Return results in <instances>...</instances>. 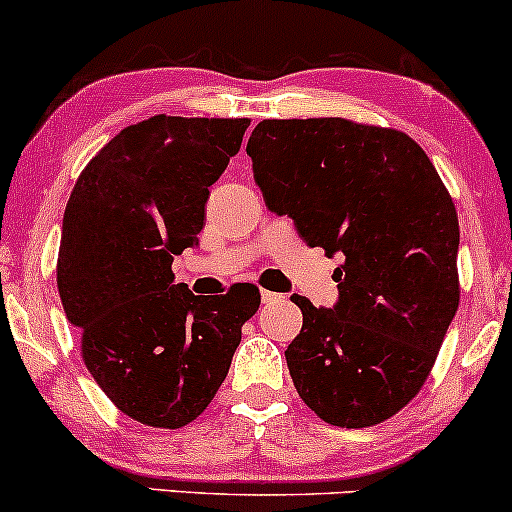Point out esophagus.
Returning a JSON list of instances; mask_svg holds the SVG:
<instances>
[{"label": "esophagus", "instance_id": "esophagus-1", "mask_svg": "<svg viewBox=\"0 0 512 512\" xmlns=\"http://www.w3.org/2000/svg\"><path fill=\"white\" fill-rule=\"evenodd\" d=\"M280 297H283V295H275V292H271V290H261V302H263V304L278 302Z\"/></svg>", "mask_w": 512, "mask_h": 512}]
</instances>
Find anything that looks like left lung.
Returning <instances> with one entry per match:
<instances>
[{
    "label": "left lung",
    "instance_id": "left-lung-1",
    "mask_svg": "<svg viewBox=\"0 0 512 512\" xmlns=\"http://www.w3.org/2000/svg\"><path fill=\"white\" fill-rule=\"evenodd\" d=\"M246 154L268 208L341 254L336 307L292 297L297 394L331 426L387 421L421 392L459 307L450 191L406 132L348 118L261 120Z\"/></svg>",
    "mask_w": 512,
    "mask_h": 512
}]
</instances>
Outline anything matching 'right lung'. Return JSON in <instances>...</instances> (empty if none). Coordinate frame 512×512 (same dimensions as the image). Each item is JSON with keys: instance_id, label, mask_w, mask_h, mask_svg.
<instances>
[{"instance_id": "1", "label": "right lung", "mask_w": 512, "mask_h": 512, "mask_svg": "<svg viewBox=\"0 0 512 512\" xmlns=\"http://www.w3.org/2000/svg\"><path fill=\"white\" fill-rule=\"evenodd\" d=\"M249 118L152 116L120 130L67 200L57 290L82 360L125 416L152 428L195 421L225 382L254 287L203 300L171 263L198 246L210 186L239 152Z\"/></svg>"}]
</instances>
